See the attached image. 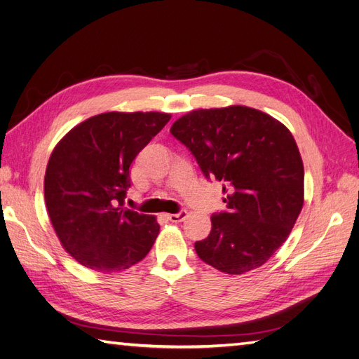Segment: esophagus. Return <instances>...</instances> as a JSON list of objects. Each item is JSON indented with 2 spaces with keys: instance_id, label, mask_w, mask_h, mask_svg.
<instances>
[{
  "instance_id": "obj_1",
  "label": "esophagus",
  "mask_w": 359,
  "mask_h": 359,
  "mask_svg": "<svg viewBox=\"0 0 359 359\" xmlns=\"http://www.w3.org/2000/svg\"><path fill=\"white\" fill-rule=\"evenodd\" d=\"M187 217H188L187 210H180L179 213H165V218L171 222H182Z\"/></svg>"
}]
</instances>
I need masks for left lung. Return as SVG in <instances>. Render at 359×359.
<instances>
[{"label":"left lung","mask_w":359,"mask_h":359,"mask_svg":"<svg viewBox=\"0 0 359 359\" xmlns=\"http://www.w3.org/2000/svg\"><path fill=\"white\" fill-rule=\"evenodd\" d=\"M204 177L222 182L227 210L212 215L198 257L230 275L268 262L289 238L304 204V163L290 130L250 107L196 109L170 129Z\"/></svg>","instance_id":"1"}]
</instances>
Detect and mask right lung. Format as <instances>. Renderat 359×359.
Listing matches in <instances>:
<instances>
[{
	"label": "right lung",
	"instance_id": "obj_1",
	"mask_svg": "<svg viewBox=\"0 0 359 359\" xmlns=\"http://www.w3.org/2000/svg\"><path fill=\"white\" fill-rule=\"evenodd\" d=\"M165 112H104L61 138L48 161L45 201L63 248L97 272L141 262L155 243L153 215L125 208L130 163L167 125Z\"/></svg>",
	"mask_w": 359,
	"mask_h": 359
}]
</instances>
